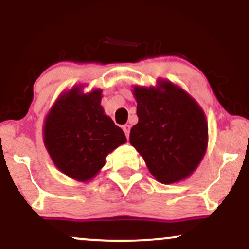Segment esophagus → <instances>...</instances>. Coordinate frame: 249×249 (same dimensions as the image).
Listing matches in <instances>:
<instances>
[{
  "label": "esophagus",
  "mask_w": 249,
  "mask_h": 249,
  "mask_svg": "<svg viewBox=\"0 0 249 249\" xmlns=\"http://www.w3.org/2000/svg\"><path fill=\"white\" fill-rule=\"evenodd\" d=\"M130 125H127V124H125V125H123V131H124L125 132V134H126V138H128V136H130Z\"/></svg>",
  "instance_id": "1"
}]
</instances>
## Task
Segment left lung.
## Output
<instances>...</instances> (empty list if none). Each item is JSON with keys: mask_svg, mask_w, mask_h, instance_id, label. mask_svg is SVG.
Here are the masks:
<instances>
[{"mask_svg": "<svg viewBox=\"0 0 249 249\" xmlns=\"http://www.w3.org/2000/svg\"><path fill=\"white\" fill-rule=\"evenodd\" d=\"M138 123L130 142L161 184L190 177L204 158L208 126L204 110L185 90L159 78L156 87L134 85Z\"/></svg>", "mask_w": 249, "mask_h": 249, "instance_id": "left-lung-1", "label": "left lung"}]
</instances>
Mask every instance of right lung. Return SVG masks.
Returning <instances> with one entry per match:
<instances>
[{
	"label": "right lung",
	"mask_w": 249,
	"mask_h": 249,
	"mask_svg": "<svg viewBox=\"0 0 249 249\" xmlns=\"http://www.w3.org/2000/svg\"><path fill=\"white\" fill-rule=\"evenodd\" d=\"M79 84L59 95L48 112L43 142L55 166L81 182L95 178L105 158L126 137L105 115L101 105L102 90L83 92Z\"/></svg>",
	"instance_id": "obj_1"
}]
</instances>
